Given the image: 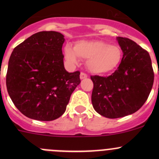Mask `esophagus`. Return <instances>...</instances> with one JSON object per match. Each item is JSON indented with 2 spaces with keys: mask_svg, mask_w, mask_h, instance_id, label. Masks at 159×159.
<instances>
[{
  "mask_svg": "<svg viewBox=\"0 0 159 159\" xmlns=\"http://www.w3.org/2000/svg\"><path fill=\"white\" fill-rule=\"evenodd\" d=\"M88 78V75L85 73H84V72H81V74H80V78L81 79H84V78Z\"/></svg>",
  "mask_w": 159,
  "mask_h": 159,
  "instance_id": "obj_1",
  "label": "esophagus"
}]
</instances>
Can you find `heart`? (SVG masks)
<instances>
[{"label":"heart","mask_w":159,"mask_h":159,"mask_svg":"<svg viewBox=\"0 0 159 159\" xmlns=\"http://www.w3.org/2000/svg\"><path fill=\"white\" fill-rule=\"evenodd\" d=\"M65 59L71 65L79 62V57L87 60V68L91 73L105 75L114 71L122 59V51L117 44L104 41H79L74 46L65 48Z\"/></svg>","instance_id":"heart-1"}]
</instances>
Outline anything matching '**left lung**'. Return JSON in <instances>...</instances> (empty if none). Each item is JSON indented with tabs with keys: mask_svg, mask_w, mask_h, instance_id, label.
I'll return each instance as SVG.
<instances>
[{
	"mask_svg": "<svg viewBox=\"0 0 159 159\" xmlns=\"http://www.w3.org/2000/svg\"><path fill=\"white\" fill-rule=\"evenodd\" d=\"M123 57L108 77L91 76V102L104 117L118 118L134 113L148 99L154 82L152 61L146 50L127 38L118 37Z\"/></svg>",
	"mask_w": 159,
	"mask_h": 159,
	"instance_id": "8db88e82",
	"label": "left lung"
}]
</instances>
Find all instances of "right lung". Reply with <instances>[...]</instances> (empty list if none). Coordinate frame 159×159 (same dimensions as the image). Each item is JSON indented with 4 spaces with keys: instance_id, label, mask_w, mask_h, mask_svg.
Returning a JSON list of instances; mask_svg holds the SVG:
<instances>
[{
    "instance_id": "add662e5",
    "label": "right lung",
    "mask_w": 159,
    "mask_h": 159,
    "mask_svg": "<svg viewBox=\"0 0 159 159\" xmlns=\"http://www.w3.org/2000/svg\"><path fill=\"white\" fill-rule=\"evenodd\" d=\"M65 38L57 31H41L14 48L6 75L7 92L23 115L52 121L66 110L72 92L80 84V71L64 67Z\"/></svg>"
}]
</instances>
